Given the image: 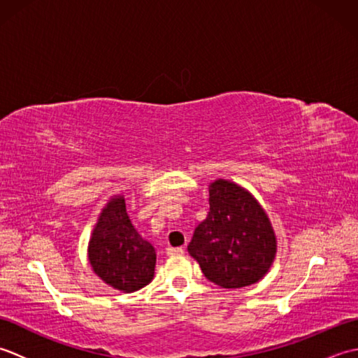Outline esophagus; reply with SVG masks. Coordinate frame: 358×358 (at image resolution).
Returning a JSON list of instances; mask_svg holds the SVG:
<instances>
[{"mask_svg": "<svg viewBox=\"0 0 358 358\" xmlns=\"http://www.w3.org/2000/svg\"><path fill=\"white\" fill-rule=\"evenodd\" d=\"M167 255H180L183 254V248H166Z\"/></svg>", "mask_w": 358, "mask_h": 358, "instance_id": "34e87169", "label": "esophagus"}]
</instances>
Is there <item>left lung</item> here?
<instances>
[{"mask_svg": "<svg viewBox=\"0 0 358 358\" xmlns=\"http://www.w3.org/2000/svg\"><path fill=\"white\" fill-rule=\"evenodd\" d=\"M87 252L96 275L118 291L135 292L154 278L155 249L136 232L121 195L103 208Z\"/></svg>", "mask_w": 358, "mask_h": 358, "instance_id": "left-lung-1", "label": "left lung"}]
</instances>
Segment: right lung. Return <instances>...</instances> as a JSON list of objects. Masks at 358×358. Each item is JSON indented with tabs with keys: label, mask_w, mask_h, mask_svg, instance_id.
<instances>
[{
	"label": "right lung",
	"mask_w": 358,
	"mask_h": 358,
	"mask_svg": "<svg viewBox=\"0 0 358 358\" xmlns=\"http://www.w3.org/2000/svg\"><path fill=\"white\" fill-rule=\"evenodd\" d=\"M209 214L195 227L187 250L204 277L222 287L257 283L273 263L277 238L263 208L227 180L209 186Z\"/></svg>",
	"instance_id": "right-lung-1"
}]
</instances>
